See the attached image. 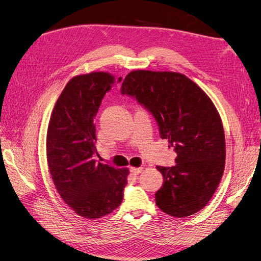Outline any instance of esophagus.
Returning a JSON list of instances; mask_svg holds the SVG:
<instances>
[{
	"label": "esophagus",
	"instance_id": "1",
	"mask_svg": "<svg viewBox=\"0 0 261 261\" xmlns=\"http://www.w3.org/2000/svg\"><path fill=\"white\" fill-rule=\"evenodd\" d=\"M141 171H143V168H130V172L134 175L139 174V173H141Z\"/></svg>",
	"mask_w": 261,
	"mask_h": 261
}]
</instances>
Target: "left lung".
<instances>
[{
  "label": "left lung",
  "instance_id": "1",
  "mask_svg": "<svg viewBox=\"0 0 261 261\" xmlns=\"http://www.w3.org/2000/svg\"><path fill=\"white\" fill-rule=\"evenodd\" d=\"M121 92L153 115L161 138L177 154L173 167H156L163 175L156 206L175 218L198 212L212 198L225 165L224 129L213 102L198 85L174 72L133 70Z\"/></svg>",
  "mask_w": 261,
  "mask_h": 261
}]
</instances>
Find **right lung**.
<instances>
[{"label": "right lung", "instance_id": "right-lung-1", "mask_svg": "<svg viewBox=\"0 0 261 261\" xmlns=\"http://www.w3.org/2000/svg\"><path fill=\"white\" fill-rule=\"evenodd\" d=\"M106 72L73 77L54 106L46 134V160L62 199L87 219L110 215L120 206L128 169L97 162V115L106 92L120 83Z\"/></svg>", "mask_w": 261, "mask_h": 261}]
</instances>
